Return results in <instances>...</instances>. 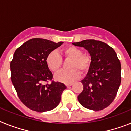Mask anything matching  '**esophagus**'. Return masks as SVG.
I'll return each mask as SVG.
<instances>
[{"label": "esophagus", "mask_w": 131, "mask_h": 131, "mask_svg": "<svg viewBox=\"0 0 131 131\" xmlns=\"http://www.w3.org/2000/svg\"><path fill=\"white\" fill-rule=\"evenodd\" d=\"M72 84L73 83H67V84H66V85L67 87H69V86H71Z\"/></svg>", "instance_id": "1"}]
</instances>
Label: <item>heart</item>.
Listing matches in <instances>:
<instances>
[{
	"label": "heart",
	"mask_w": 131,
	"mask_h": 131,
	"mask_svg": "<svg viewBox=\"0 0 131 131\" xmlns=\"http://www.w3.org/2000/svg\"><path fill=\"white\" fill-rule=\"evenodd\" d=\"M62 56L70 60L68 63L69 70H62L54 76L56 81L65 83H70L77 79L82 73H86L91 66V58L89 56L83 54L80 48L74 46L68 47L62 51ZM46 63L48 69L52 72H57L62 64V60L57 52L51 51L46 57Z\"/></svg>",
	"instance_id": "heart-1"
}]
</instances>
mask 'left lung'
I'll return each instance as SVG.
<instances>
[{"instance_id": "1", "label": "left lung", "mask_w": 131, "mask_h": 131, "mask_svg": "<svg viewBox=\"0 0 131 131\" xmlns=\"http://www.w3.org/2000/svg\"><path fill=\"white\" fill-rule=\"evenodd\" d=\"M83 47L91 56V66L82 80V92L77 96L85 108L99 111L110 106L121 84V63L115 50L99 40L89 39L73 42Z\"/></svg>"}]
</instances>
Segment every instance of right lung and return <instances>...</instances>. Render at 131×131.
<instances>
[{
  "label": "right lung",
  "mask_w": 131,
  "mask_h": 131,
  "mask_svg": "<svg viewBox=\"0 0 131 131\" xmlns=\"http://www.w3.org/2000/svg\"><path fill=\"white\" fill-rule=\"evenodd\" d=\"M63 43L35 38L23 44L14 54L10 63L12 83L21 101L32 110H52L61 100L66 86L54 81L45 84L53 77L45 60L48 53Z\"/></svg>",
  "instance_id": "1"
}]
</instances>
